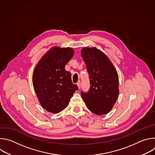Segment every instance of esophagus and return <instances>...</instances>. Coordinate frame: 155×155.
Listing matches in <instances>:
<instances>
[{
	"label": "esophagus",
	"instance_id": "obj_1",
	"mask_svg": "<svg viewBox=\"0 0 155 155\" xmlns=\"http://www.w3.org/2000/svg\"><path fill=\"white\" fill-rule=\"evenodd\" d=\"M77 86H78V89L80 90V87H81V83L79 81V82H78V83H77Z\"/></svg>",
	"mask_w": 155,
	"mask_h": 155
}]
</instances>
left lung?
Segmentation results:
<instances>
[{
	"mask_svg": "<svg viewBox=\"0 0 155 155\" xmlns=\"http://www.w3.org/2000/svg\"><path fill=\"white\" fill-rule=\"evenodd\" d=\"M90 75V89L81 92L87 108L97 115L108 114L115 105L119 94V79L110 59L96 47H84L81 51Z\"/></svg>",
	"mask_w": 155,
	"mask_h": 155,
	"instance_id": "obj_1",
	"label": "left lung"
}]
</instances>
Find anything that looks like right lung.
Listing matches in <instances>:
<instances>
[{
	"instance_id": "add662e5",
	"label": "right lung",
	"mask_w": 155,
	"mask_h": 155,
	"mask_svg": "<svg viewBox=\"0 0 155 155\" xmlns=\"http://www.w3.org/2000/svg\"><path fill=\"white\" fill-rule=\"evenodd\" d=\"M72 48L53 47L36 65L32 83L41 105L47 111L58 114L67 107L78 86L72 82L65 66L73 57Z\"/></svg>"
}]
</instances>
